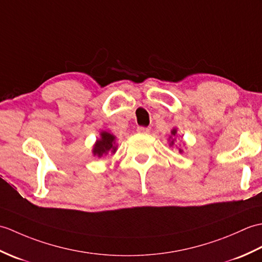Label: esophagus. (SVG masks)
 Here are the masks:
<instances>
[{
    "mask_svg": "<svg viewBox=\"0 0 262 262\" xmlns=\"http://www.w3.org/2000/svg\"><path fill=\"white\" fill-rule=\"evenodd\" d=\"M138 132L140 133H148L150 131V127H147V126H138Z\"/></svg>",
    "mask_w": 262,
    "mask_h": 262,
    "instance_id": "34e87169",
    "label": "esophagus"
}]
</instances>
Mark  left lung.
<instances>
[{"instance_id":"8db88e82","label":"left lung","mask_w":262,"mask_h":262,"mask_svg":"<svg viewBox=\"0 0 262 262\" xmlns=\"http://www.w3.org/2000/svg\"><path fill=\"white\" fill-rule=\"evenodd\" d=\"M176 132H177V131H176V129H173V130L171 131V135H172V136H175V135H176ZM172 143H173V140L170 142V146H172ZM179 151H180V152H182V150H180V149H179Z\"/></svg>"}]
</instances>
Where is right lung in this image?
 <instances>
[{"instance_id": "obj_1", "label": "right lung", "mask_w": 262, "mask_h": 262, "mask_svg": "<svg viewBox=\"0 0 262 262\" xmlns=\"http://www.w3.org/2000/svg\"><path fill=\"white\" fill-rule=\"evenodd\" d=\"M115 137L108 132H102L101 139L97 140L95 143L94 149H93V154L97 157H102L103 155H106L108 151L111 152H115Z\"/></svg>"}]
</instances>
